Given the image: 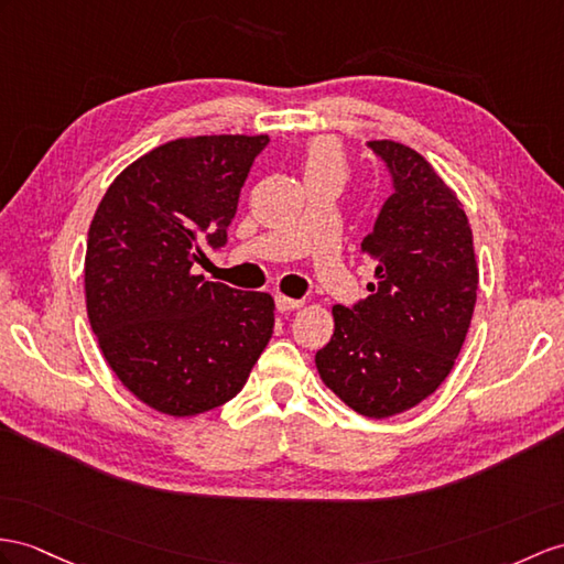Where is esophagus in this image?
Listing matches in <instances>:
<instances>
[{
	"label": "esophagus",
	"mask_w": 564,
	"mask_h": 564,
	"mask_svg": "<svg viewBox=\"0 0 564 564\" xmlns=\"http://www.w3.org/2000/svg\"><path fill=\"white\" fill-rule=\"evenodd\" d=\"M274 306H278L280 313H286V311H296L304 306V301L301 299H292V296H284V294H278L274 296Z\"/></svg>",
	"instance_id": "obj_1"
}]
</instances>
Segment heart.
<instances>
[{"label":"heart","mask_w":564,"mask_h":564,"mask_svg":"<svg viewBox=\"0 0 564 564\" xmlns=\"http://www.w3.org/2000/svg\"><path fill=\"white\" fill-rule=\"evenodd\" d=\"M345 153H341V148L337 141L333 139H313L306 148V158H304V172L306 176L313 174H323V172H337L345 176Z\"/></svg>","instance_id":"heart-1"}]
</instances>
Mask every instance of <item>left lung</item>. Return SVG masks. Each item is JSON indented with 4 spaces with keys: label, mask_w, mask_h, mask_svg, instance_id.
<instances>
[{
    "label": "left lung",
    "mask_w": 564,
    "mask_h": 564,
    "mask_svg": "<svg viewBox=\"0 0 564 564\" xmlns=\"http://www.w3.org/2000/svg\"><path fill=\"white\" fill-rule=\"evenodd\" d=\"M394 176L361 253L370 296L333 306L335 333L315 354L325 386L356 414L388 419L431 397L455 366L476 306L471 225L431 162L397 141H370Z\"/></svg>",
    "instance_id": "1"
}]
</instances>
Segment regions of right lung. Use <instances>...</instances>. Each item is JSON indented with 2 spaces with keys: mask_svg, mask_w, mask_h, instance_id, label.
Masks as SVG:
<instances>
[{
  "mask_svg": "<svg viewBox=\"0 0 564 564\" xmlns=\"http://www.w3.org/2000/svg\"><path fill=\"white\" fill-rule=\"evenodd\" d=\"M268 135L162 143L121 170L93 215L86 308L107 366L135 400L174 419L237 397L272 337L274 299L194 274L223 246Z\"/></svg>",
  "mask_w": 564,
  "mask_h": 564,
  "instance_id": "add662e5",
  "label": "right lung"
}]
</instances>
